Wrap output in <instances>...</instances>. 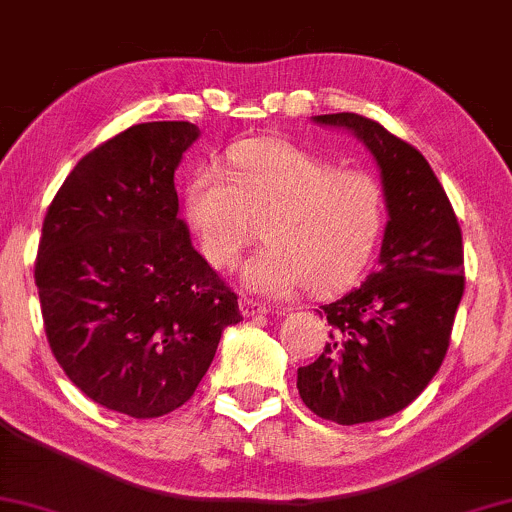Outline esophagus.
Segmentation results:
<instances>
[{
	"instance_id": "obj_1",
	"label": "esophagus",
	"mask_w": 512,
	"mask_h": 512,
	"mask_svg": "<svg viewBox=\"0 0 512 512\" xmlns=\"http://www.w3.org/2000/svg\"><path fill=\"white\" fill-rule=\"evenodd\" d=\"M240 313H243L245 317H257V315H267L269 308L260 301H252V298L243 296L240 298Z\"/></svg>"
}]
</instances>
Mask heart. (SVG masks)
<instances>
[{
  "label": "heart",
  "instance_id": "1",
  "mask_svg": "<svg viewBox=\"0 0 512 512\" xmlns=\"http://www.w3.org/2000/svg\"><path fill=\"white\" fill-rule=\"evenodd\" d=\"M228 161V173L204 166L185 187L187 219L211 267L236 269L260 223L267 245L245 264L250 289L291 296L308 286L332 296L354 284L385 228L375 175L337 168L284 139L240 142Z\"/></svg>",
  "mask_w": 512,
  "mask_h": 512
}]
</instances>
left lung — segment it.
<instances>
[{
  "label": "left lung",
  "instance_id": "obj_1",
  "mask_svg": "<svg viewBox=\"0 0 512 512\" xmlns=\"http://www.w3.org/2000/svg\"><path fill=\"white\" fill-rule=\"evenodd\" d=\"M368 146L383 175L387 221L380 267L339 301L322 305L330 342L298 368L305 407L342 426L409 407L450 346L464 293V248L443 185L419 149L356 113L317 115Z\"/></svg>",
  "mask_w": 512,
  "mask_h": 512
}]
</instances>
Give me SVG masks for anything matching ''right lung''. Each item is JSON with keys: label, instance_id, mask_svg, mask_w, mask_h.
Wrapping results in <instances>:
<instances>
[{"label": "right lung", "instance_id": "1", "mask_svg": "<svg viewBox=\"0 0 512 512\" xmlns=\"http://www.w3.org/2000/svg\"><path fill=\"white\" fill-rule=\"evenodd\" d=\"M199 129L144 122L76 163L35 257L52 354L88 399L134 419L195 395L238 296L192 248L175 168Z\"/></svg>", "mask_w": 512, "mask_h": 512}]
</instances>
